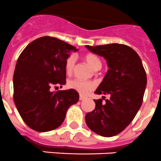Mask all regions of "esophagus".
Masks as SVG:
<instances>
[{"label": "esophagus", "mask_w": 161, "mask_h": 161, "mask_svg": "<svg viewBox=\"0 0 161 161\" xmlns=\"http://www.w3.org/2000/svg\"><path fill=\"white\" fill-rule=\"evenodd\" d=\"M86 99V97L85 96H83V95H80V101H82V100H84V99Z\"/></svg>", "instance_id": "34e87169"}]
</instances>
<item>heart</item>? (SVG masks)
I'll return each mask as SVG.
<instances>
[{"instance_id": "heart-1", "label": "heart", "mask_w": 161, "mask_h": 161, "mask_svg": "<svg viewBox=\"0 0 161 161\" xmlns=\"http://www.w3.org/2000/svg\"><path fill=\"white\" fill-rule=\"evenodd\" d=\"M84 59L94 70L100 69L102 66V62L96 55L93 53H87L84 56ZM75 58L74 55H70L66 58L65 62V69L67 74H71L72 72L74 66H75ZM68 87L70 89L77 91L80 95H86L92 90L95 87V84L91 81L87 80H81L79 79L71 80L68 82Z\"/></svg>"}]
</instances>
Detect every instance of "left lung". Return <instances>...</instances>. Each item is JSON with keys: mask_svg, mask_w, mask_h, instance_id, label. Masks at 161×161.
<instances>
[{"mask_svg": "<svg viewBox=\"0 0 161 161\" xmlns=\"http://www.w3.org/2000/svg\"><path fill=\"white\" fill-rule=\"evenodd\" d=\"M86 47L107 61L108 70L95 93L110 95L104 103L102 99H95V109L86 115V124L98 135L116 136L129 125L142 106L147 74L140 57L127 45L111 43Z\"/></svg>", "mask_w": 161, "mask_h": 161, "instance_id": "left-lung-1", "label": "left lung"}]
</instances>
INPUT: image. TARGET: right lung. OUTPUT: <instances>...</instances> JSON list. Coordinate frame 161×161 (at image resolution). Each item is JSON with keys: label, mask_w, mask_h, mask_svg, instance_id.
<instances>
[{"label": "right lung", "mask_w": 161, "mask_h": 161, "mask_svg": "<svg viewBox=\"0 0 161 161\" xmlns=\"http://www.w3.org/2000/svg\"><path fill=\"white\" fill-rule=\"evenodd\" d=\"M77 50L45 36L30 42L19 57L13 76L14 101L32 129L40 132L56 129L63 123L67 109L79 100V94L72 89L51 90L66 84L65 62L71 51Z\"/></svg>", "instance_id": "right-lung-1"}]
</instances>
